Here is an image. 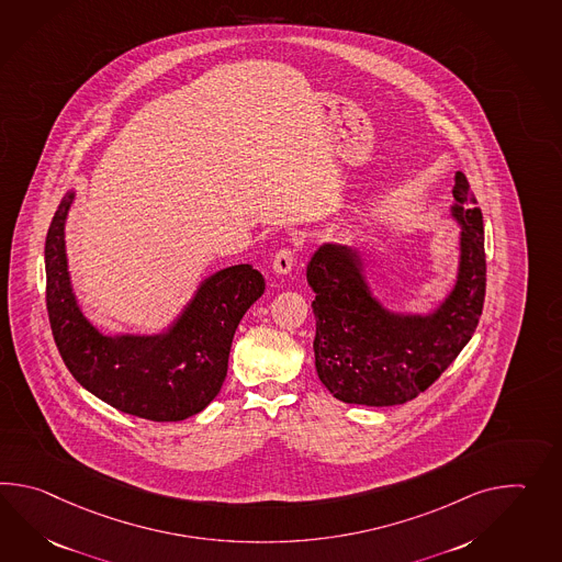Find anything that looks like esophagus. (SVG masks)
I'll list each match as a JSON object with an SVG mask.
<instances>
[{
  "label": "esophagus",
  "instance_id": "obj_1",
  "mask_svg": "<svg viewBox=\"0 0 562 562\" xmlns=\"http://www.w3.org/2000/svg\"><path fill=\"white\" fill-rule=\"evenodd\" d=\"M294 260H296V250H292V248H282V250L276 251L274 260H272L276 274H288L294 266Z\"/></svg>",
  "mask_w": 562,
  "mask_h": 562
}]
</instances>
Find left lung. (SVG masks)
<instances>
[{"label":"left lung","instance_id":"8db88e82","mask_svg":"<svg viewBox=\"0 0 562 562\" xmlns=\"http://www.w3.org/2000/svg\"><path fill=\"white\" fill-rule=\"evenodd\" d=\"M451 215L462 225L460 270L448 299L431 314H395L373 299L359 251L325 244L306 268L316 299L314 364L338 401L389 407L415 400L462 352L486 296L482 212L462 171Z\"/></svg>","mask_w":562,"mask_h":562}]
</instances>
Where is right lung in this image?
Wrapping results in <instances>:
<instances>
[{
	"label": "right lung",
	"instance_id": "right-lung-1",
	"mask_svg": "<svg viewBox=\"0 0 562 562\" xmlns=\"http://www.w3.org/2000/svg\"><path fill=\"white\" fill-rule=\"evenodd\" d=\"M66 193L46 236V306L64 364L82 387L119 412L149 422H183L220 393L241 316L263 294L250 263L220 270L201 284L173 326L155 337H104L76 304L64 224Z\"/></svg>",
	"mask_w": 562,
	"mask_h": 562
}]
</instances>
